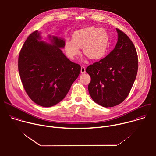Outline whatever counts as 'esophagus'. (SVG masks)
Masks as SVG:
<instances>
[{
    "label": "esophagus",
    "mask_w": 156,
    "mask_h": 156,
    "mask_svg": "<svg viewBox=\"0 0 156 156\" xmlns=\"http://www.w3.org/2000/svg\"><path fill=\"white\" fill-rule=\"evenodd\" d=\"M86 72V69H85V67L84 66H81V73H85Z\"/></svg>",
    "instance_id": "34e87169"
}]
</instances>
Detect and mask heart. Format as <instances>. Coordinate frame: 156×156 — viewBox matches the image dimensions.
<instances>
[{"label": "heart", "mask_w": 156, "mask_h": 156, "mask_svg": "<svg viewBox=\"0 0 156 156\" xmlns=\"http://www.w3.org/2000/svg\"><path fill=\"white\" fill-rule=\"evenodd\" d=\"M109 44L107 32L101 28L88 27L75 31L72 39L65 41L67 56L74 59L80 53V49L89 58L93 60L102 58L107 52Z\"/></svg>", "instance_id": "heart-1"}]
</instances>
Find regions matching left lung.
<instances>
[{
  "label": "left lung",
  "mask_w": 156,
  "mask_h": 156,
  "mask_svg": "<svg viewBox=\"0 0 156 156\" xmlns=\"http://www.w3.org/2000/svg\"><path fill=\"white\" fill-rule=\"evenodd\" d=\"M116 30L118 41L114 49L86 69L91 76L89 93L96 103L104 107L115 106L126 99L138 69L134 44L125 33Z\"/></svg>",
  "instance_id": "left-lung-1"
}]
</instances>
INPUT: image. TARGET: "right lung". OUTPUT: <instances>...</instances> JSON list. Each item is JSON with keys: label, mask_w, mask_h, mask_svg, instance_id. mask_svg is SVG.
<instances>
[{"label": "right lung", "mask_w": 156, "mask_h": 156, "mask_svg": "<svg viewBox=\"0 0 156 156\" xmlns=\"http://www.w3.org/2000/svg\"><path fill=\"white\" fill-rule=\"evenodd\" d=\"M51 43L40 41L41 33H32L18 57V72L25 90L36 104L49 107L60 102L78 78L81 66L62 52L65 41L49 36Z\"/></svg>", "instance_id": "1"}]
</instances>
